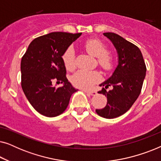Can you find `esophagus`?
<instances>
[{"label":"esophagus","instance_id":"obj_1","mask_svg":"<svg viewBox=\"0 0 161 161\" xmlns=\"http://www.w3.org/2000/svg\"><path fill=\"white\" fill-rule=\"evenodd\" d=\"M83 91L86 92V93L89 94V95H92V96L96 95V94H97V92H94V91H89V90H86V89H83Z\"/></svg>","mask_w":161,"mask_h":161}]
</instances>
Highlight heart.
<instances>
[{"label": "heart", "mask_w": 161, "mask_h": 161, "mask_svg": "<svg viewBox=\"0 0 161 161\" xmlns=\"http://www.w3.org/2000/svg\"><path fill=\"white\" fill-rule=\"evenodd\" d=\"M85 49L92 56L97 57V62L105 70H111L114 66V58L107 53V46L98 39L88 40L84 45ZM65 67L68 70L75 68V51L72 47H69L62 56ZM101 80V75L96 70H78L72 77V83L77 87L89 89Z\"/></svg>", "instance_id": "b5f03b06"}]
</instances>
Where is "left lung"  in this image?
Listing matches in <instances>:
<instances>
[{"label": "left lung", "instance_id": "left-lung-1", "mask_svg": "<svg viewBox=\"0 0 161 161\" xmlns=\"http://www.w3.org/2000/svg\"><path fill=\"white\" fill-rule=\"evenodd\" d=\"M110 39L118 54V65L112 75L101 83L104 86L98 93L107 97L104 108L96 109L99 116L114 119L122 116L130 108L139 96L147 68L139 48L114 33H104ZM111 85L110 91L106 89Z\"/></svg>", "mask_w": 161, "mask_h": 161}]
</instances>
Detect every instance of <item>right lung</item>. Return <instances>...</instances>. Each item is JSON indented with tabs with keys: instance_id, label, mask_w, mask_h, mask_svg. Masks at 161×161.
<instances>
[{
	"instance_id": "right-lung-1",
	"label": "right lung",
	"mask_w": 161,
	"mask_h": 161,
	"mask_svg": "<svg viewBox=\"0 0 161 161\" xmlns=\"http://www.w3.org/2000/svg\"><path fill=\"white\" fill-rule=\"evenodd\" d=\"M82 34L52 32L34 39L21 60V86L31 105L47 117L60 115L67 108L72 94L78 91L68 81L62 56ZM63 83L61 87L52 86Z\"/></svg>"
}]
</instances>
